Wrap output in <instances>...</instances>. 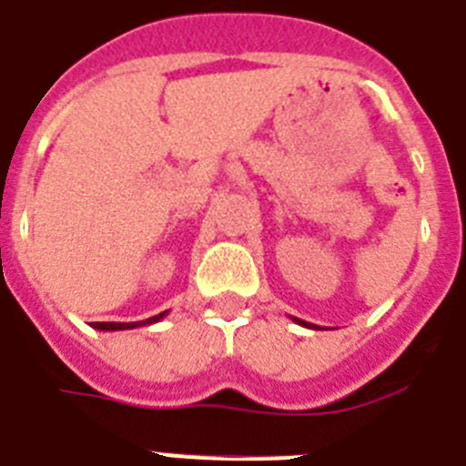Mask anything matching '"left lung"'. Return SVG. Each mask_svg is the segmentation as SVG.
<instances>
[{
	"label": "left lung",
	"mask_w": 466,
	"mask_h": 466,
	"mask_svg": "<svg viewBox=\"0 0 466 466\" xmlns=\"http://www.w3.org/2000/svg\"><path fill=\"white\" fill-rule=\"evenodd\" d=\"M291 319H294V322H296V324H300V327H312V324L303 322V319H296V317H291Z\"/></svg>",
	"instance_id": "left-lung-1"
}]
</instances>
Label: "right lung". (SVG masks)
I'll use <instances>...</instances> for the list:
<instances>
[{
  "instance_id": "add662e5",
  "label": "right lung",
  "mask_w": 466,
  "mask_h": 466,
  "mask_svg": "<svg viewBox=\"0 0 466 466\" xmlns=\"http://www.w3.org/2000/svg\"><path fill=\"white\" fill-rule=\"evenodd\" d=\"M167 315L166 312H158V315L149 317V319H142V322H93L90 327L97 329V331H126V329H137V327H149V324L160 322L163 317Z\"/></svg>"
}]
</instances>
